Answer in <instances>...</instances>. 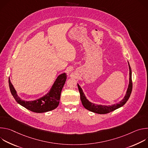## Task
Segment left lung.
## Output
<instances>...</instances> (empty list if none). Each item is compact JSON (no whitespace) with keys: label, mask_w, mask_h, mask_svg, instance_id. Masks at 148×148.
Listing matches in <instances>:
<instances>
[{"label":"left lung","mask_w":148,"mask_h":148,"mask_svg":"<svg viewBox=\"0 0 148 148\" xmlns=\"http://www.w3.org/2000/svg\"><path fill=\"white\" fill-rule=\"evenodd\" d=\"M128 62L129 66V70H130V78H129V84L128 86L127 90H126V94L123 97V98L119 101L117 103H114L111 105H101V104H96L95 103H92L90 102L86 97L84 94L82 88L79 86V84H77L78 88L79 90V92L80 94V99L82 102V104L84 107L86 109L91 111L94 113L99 114H105L110 113L121 107H122L125 103L127 102L128 100L132 89V70L130 67V63Z\"/></svg>","instance_id":"1"}]
</instances>
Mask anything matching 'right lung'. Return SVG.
Masks as SVG:
<instances>
[{
  "label": "right lung",
  "instance_id": "add662e5",
  "mask_svg": "<svg viewBox=\"0 0 148 148\" xmlns=\"http://www.w3.org/2000/svg\"><path fill=\"white\" fill-rule=\"evenodd\" d=\"M67 75L66 73L60 74L56 79L49 92L43 97L33 101L21 99L9 78V88L16 101L25 108L36 113H44L56 109L60 102L61 90L66 81Z\"/></svg>",
  "mask_w": 148,
  "mask_h": 148
}]
</instances>
